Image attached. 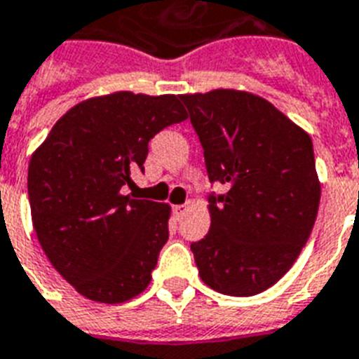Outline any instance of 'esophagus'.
<instances>
[{"label":"esophagus","instance_id":"obj_1","mask_svg":"<svg viewBox=\"0 0 359 359\" xmlns=\"http://www.w3.org/2000/svg\"><path fill=\"white\" fill-rule=\"evenodd\" d=\"M184 210H186V205H175V207H173V212H175V215H177V216L182 215Z\"/></svg>","mask_w":359,"mask_h":359}]
</instances>
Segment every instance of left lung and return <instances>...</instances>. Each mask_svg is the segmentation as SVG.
Instances as JSON below:
<instances>
[{
	"mask_svg": "<svg viewBox=\"0 0 359 359\" xmlns=\"http://www.w3.org/2000/svg\"><path fill=\"white\" fill-rule=\"evenodd\" d=\"M210 180V229L191 243L199 277L226 295H256L288 273L313 231L320 179L313 141L264 97L233 88L182 94Z\"/></svg>",
	"mask_w": 359,
	"mask_h": 359,
	"instance_id": "8db88e82",
	"label": "left lung"
}]
</instances>
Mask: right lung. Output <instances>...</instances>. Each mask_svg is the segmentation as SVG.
<instances>
[{
    "instance_id": "right-lung-1",
    "label": "right lung",
    "mask_w": 359,
    "mask_h": 359,
    "mask_svg": "<svg viewBox=\"0 0 359 359\" xmlns=\"http://www.w3.org/2000/svg\"><path fill=\"white\" fill-rule=\"evenodd\" d=\"M188 118L179 95L113 92L76 103L27 169L32 222L52 267L84 297L124 303L147 290L171 207L124 194L149 141Z\"/></svg>"
}]
</instances>
